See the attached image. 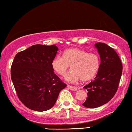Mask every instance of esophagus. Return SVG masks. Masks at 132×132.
Here are the masks:
<instances>
[{"label": "esophagus", "instance_id": "34e87169", "mask_svg": "<svg viewBox=\"0 0 132 132\" xmlns=\"http://www.w3.org/2000/svg\"><path fill=\"white\" fill-rule=\"evenodd\" d=\"M67 87L72 90H77V87H76V86H70V85H67Z\"/></svg>", "mask_w": 132, "mask_h": 132}]
</instances>
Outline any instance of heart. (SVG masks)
I'll use <instances>...</instances> for the list:
<instances>
[{"instance_id": "1", "label": "heart", "mask_w": 132, "mask_h": 132, "mask_svg": "<svg viewBox=\"0 0 132 132\" xmlns=\"http://www.w3.org/2000/svg\"><path fill=\"white\" fill-rule=\"evenodd\" d=\"M98 55L79 48L64 51L63 56H55L52 62V69L60 76H65L71 65L72 70L66 76L67 81H87L96 76L100 68Z\"/></svg>"}]
</instances>
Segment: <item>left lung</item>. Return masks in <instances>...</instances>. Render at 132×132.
Returning <instances> with one entry per match:
<instances>
[{"label":"left lung","instance_id":"obj_1","mask_svg":"<svg viewBox=\"0 0 132 132\" xmlns=\"http://www.w3.org/2000/svg\"><path fill=\"white\" fill-rule=\"evenodd\" d=\"M101 63L94 80L84 86L88 91L83 106L96 108L108 103L116 94L122 73V63L114 49L104 43L94 45Z\"/></svg>","mask_w":132,"mask_h":132}]
</instances>
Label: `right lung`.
<instances>
[{
    "mask_svg": "<svg viewBox=\"0 0 132 132\" xmlns=\"http://www.w3.org/2000/svg\"><path fill=\"white\" fill-rule=\"evenodd\" d=\"M58 50L55 45H35L18 53L14 59L11 79L19 100L30 110L51 109L67 86L52 67Z\"/></svg>",
    "mask_w": 132,
    "mask_h": 132,
    "instance_id": "add662e5",
    "label": "right lung"
}]
</instances>
